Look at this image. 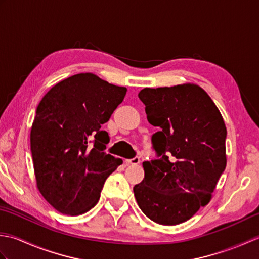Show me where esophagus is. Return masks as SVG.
Here are the masks:
<instances>
[{"label": "esophagus", "mask_w": 259, "mask_h": 259, "mask_svg": "<svg viewBox=\"0 0 259 259\" xmlns=\"http://www.w3.org/2000/svg\"><path fill=\"white\" fill-rule=\"evenodd\" d=\"M125 162H126V164H139L140 163V158L135 157L133 159H129V160H126Z\"/></svg>", "instance_id": "1"}]
</instances>
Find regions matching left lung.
Listing matches in <instances>:
<instances>
[{
    "instance_id": "obj_1",
    "label": "left lung",
    "mask_w": 259,
    "mask_h": 259,
    "mask_svg": "<svg viewBox=\"0 0 259 259\" xmlns=\"http://www.w3.org/2000/svg\"><path fill=\"white\" fill-rule=\"evenodd\" d=\"M149 123L157 159L144 161L145 178L134 187L140 209L152 222L178 225L206 206L226 168L224 119L196 84L151 89L138 95Z\"/></svg>"
}]
</instances>
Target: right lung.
<instances>
[{"label": "right lung", "mask_w": 259, "mask_h": 259, "mask_svg": "<svg viewBox=\"0 0 259 259\" xmlns=\"http://www.w3.org/2000/svg\"><path fill=\"white\" fill-rule=\"evenodd\" d=\"M126 89L92 73L59 82L36 108L31 152L37 188L58 211L80 214L96 206L104 181L122 163L104 152L101 129L123 101Z\"/></svg>", "instance_id": "1"}]
</instances>
